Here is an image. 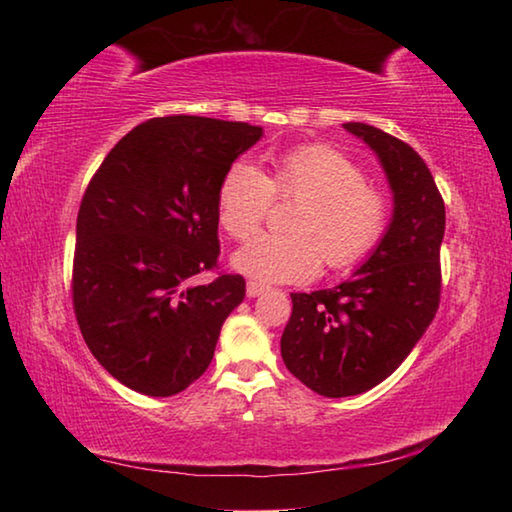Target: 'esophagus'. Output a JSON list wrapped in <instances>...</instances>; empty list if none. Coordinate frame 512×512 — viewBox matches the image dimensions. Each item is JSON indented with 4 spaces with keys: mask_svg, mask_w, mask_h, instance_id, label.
I'll list each match as a JSON object with an SVG mask.
<instances>
[{
    "mask_svg": "<svg viewBox=\"0 0 512 512\" xmlns=\"http://www.w3.org/2000/svg\"><path fill=\"white\" fill-rule=\"evenodd\" d=\"M264 291H266V287H264V284H259V282H248V284H246V293H248V298H257V296H262Z\"/></svg>",
    "mask_w": 512,
    "mask_h": 512,
    "instance_id": "1",
    "label": "esophagus"
}]
</instances>
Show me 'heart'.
I'll return each instance as SVG.
<instances>
[{"mask_svg":"<svg viewBox=\"0 0 512 512\" xmlns=\"http://www.w3.org/2000/svg\"><path fill=\"white\" fill-rule=\"evenodd\" d=\"M273 196L300 201L293 235H257L246 241L232 266L255 282H305L323 266L345 271L359 264L388 223V196L366 183V173L329 144H302L273 158L266 173L235 164L219 187V223L246 239L271 212Z\"/></svg>","mask_w":512,"mask_h":512,"instance_id":"1","label":"heart"}]
</instances>
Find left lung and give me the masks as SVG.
Instances as JSON below:
<instances>
[{
  "label": "left lung",
  "instance_id": "obj_1",
  "mask_svg": "<svg viewBox=\"0 0 512 512\" xmlns=\"http://www.w3.org/2000/svg\"><path fill=\"white\" fill-rule=\"evenodd\" d=\"M343 128L377 155L393 192L391 223L350 280L291 293L284 366L318 395L366 393L393 375L427 332L440 302L445 203L409 144L375 126Z\"/></svg>",
  "mask_w": 512,
  "mask_h": 512
}]
</instances>
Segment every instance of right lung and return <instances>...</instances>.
<instances>
[{
	"mask_svg": "<svg viewBox=\"0 0 512 512\" xmlns=\"http://www.w3.org/2000/svg\"><path fill=\"white\" fill-rule=\"evenodd\" d=\"M264 131L244 121L155 117L121 137L85 189L72 298L81 334L121 384L169 397L210 366L241 275L194 277L219 257V187Z\"/></svg>",
	"mask_w": 512,
	"mask_h": 512,
	"instance_id": "add662e5",
	"label": "right lung"
}]
</instances>
